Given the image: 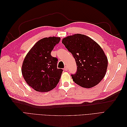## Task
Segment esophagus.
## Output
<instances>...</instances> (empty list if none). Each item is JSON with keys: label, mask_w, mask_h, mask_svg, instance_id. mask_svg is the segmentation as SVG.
Wrapping results in <instances>:
<instances>
[{"label": "esophagus", "mask_w": 127, "mask_h": 127, "mask_svg": "<svg viewBox=\"0 0 127 127\" xmlns=\"http://www.w3.org/2000/svg\"><path fill=\"white\" fill-rule=\"evenodd\" d=\"M64 70H66V71H67L68 70V67L67 66H65L64 68Z\"/></svg>", "instance_id": "34e87169"}]
</instances>
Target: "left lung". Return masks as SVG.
Segmentation results:
<instances>
[{
	"label": "left lung",
	"mask_w": 127,
	"mask_h": 127,
	"mask_svg": "<svg viewBox=\"0 0 127 127\" xmlns=\"http://www.w3.org/2000/svg\"><path fill=\"white\" fill-rule=\"evenodd\" d=\"M62 43L71 53L77 71L71 74L73 81L84 88L93 87L105 76L107 59L102 49L91 38L81 34L64 38Z\"/></svg>",
	"instance_id": "8db88e82"
}]
</instances>
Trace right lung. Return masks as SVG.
Masks as SVG:
<instances>
[{"label": "right lung", "mask_w": 127, "mask_h": 127, "mask_svg": "<svg viewBox=\"0 0 127 127\" xmlns=\"http://www.w3.org/2000/svg\"><path fill=\"white\" fill-rule=\"evenodd\" d=\"M58 37L42 39L26 56L22 67L26 82L34 90L46 92L54 88L59 82L63 70L57 68L58 59L51 55L60 42Z\"/></svg>", "instance_id": "add662e5"}]
</instances>
